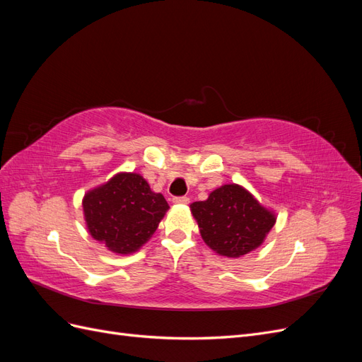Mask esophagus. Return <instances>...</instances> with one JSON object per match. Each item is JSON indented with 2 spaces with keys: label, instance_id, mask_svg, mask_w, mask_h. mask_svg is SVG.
<instances>
[{
  "label": "esophagus",
  "instance_id": "obj_1",
  "mask_svg": "<svg viewBox=\"0 0 362 362\" xmlns=\"http://www.w3.org/2000/svg\"><path fill=\"white\" fill-rule=\"evenodd\" d=\"M172 202L173 204H189L190 199L187 198V196H175V198H172Z\"/></svg>",
  "mask_w": 362,
  "mask_h": 362
}]
</instances>
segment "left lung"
I'll return each instance as SVG.
<instances>
[{
	"label": "left lung",
	"mask_w": 362,
	"mask_h": 362,
	"mask_svg": "<svg viewBox=\"0 0 362 362\" xmlns=\"http://www.w3.org/2000/svg\"><path fill=\"white\" fill-rule=\"evenodd\" d=\"M205 245L216 254L238 258L255 250L276 222L273 211L238 184H225L206 201L190 205Z\"/></svg>",
	"instance_id": "left-lung-1"
}]
</instances>
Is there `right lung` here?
Listing matches in <instances>:
<instances>
[{
	"mask_svg": "<svg viewBox=\"0 0 362 362\" xmlns=\"http://www.w3.org/2000/svg\"><path fill=\"white\" fill-rule=\"evenodd\" d=\"M168 210L164 196L152 192L141 175L131 172L115 175L83 198L90 235L120 255L133 254L144 246Z\"/></svg>",
	"mask_w": 362,
	"mask_h": 362,
	"instance_id": "right-lung-1",
	"label": "right lung"
}]
</instances>
